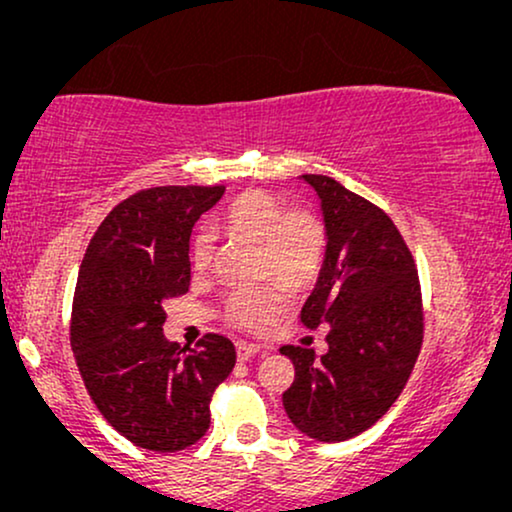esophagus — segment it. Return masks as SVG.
<instances>
[{"instance_id":"obj_1","label":"esophagus","mask_w":512,"mask_h":512,"mask_svg":"<svg viewBox=\"0 0 512 512\" xmlns=\"http://www.w3.org/2000/svg\"><path fill=\"white\" fill-rule=\"evenodd\" d=\"M261 352V347L258 345H251V342H237V356H240L242 361H249L251 356H256Z\"/></svg>"}]
</instances>
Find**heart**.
<instances>
[{
    "mask_svg": "<svg viewBox=\"0 0 512 512\" xmlns=\"http://www.w3.org/2000/svg\"><path fill=\"white\" fill-rule=\"evenodd\" d=\"M226 233L258 244V275L275 277L258 286L230 291L223 300L228 326L249 335L270 331L289 307L291 291H307L319 282L326 268L328 230L307 207H289L268 191H244L219 214ZM216 256L214 235L200 228L191 240V265L195 272L212 270Z\"/></svg>",
    "mask_w": 512,
    "mask_h": 512,
    "instance_id": "1",
    "label": "heart"
}]
</instances>
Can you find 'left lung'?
Wrapping results in <instances>:
<instances>
[{"mask_svg":"<svg viewBox=\"0 0 512 512\" xmlns=\"http://www.w3.org/2000/svg\"><path fill=\"white\" fill-rule=\"evenodd\" d=\"M303 179L321 198L328 256L300 321L312 331L328 324V352L279 349L296 368L282 401L305 436L342 443L370 429L408 384L424 342L422 284L384 209L324 174Z\"/></svg>","mask_w":512,"mask_h":512,"instance_id":"obj_1","label":"left lung"}]
</instances>
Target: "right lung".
Here are the masks:
<instances>
[{"label":"right lung","instance_id":"1","mask_svg":"<svg viewBox=\"0 0 512 512\" xmlns=\"http://www.w3.org/2000/svg\"><path fill=\"white\" fill-rule=\"evenodd\" d=\"M223 186H153L111 209L76 279L69 342L102 417L151 452H179L209 429V403L235 366V347L205 333L167 342L165 300L191 286L188 240Z\"/></svg>","mask_w":512,"mask_h":512}]
</instances>
